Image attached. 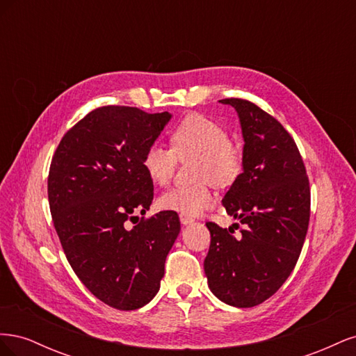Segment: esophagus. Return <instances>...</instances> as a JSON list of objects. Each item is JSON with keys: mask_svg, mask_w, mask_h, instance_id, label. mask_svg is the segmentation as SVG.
Instances as JSON below:
<instances>
[{"mask_svg": "<svg viewBox=\"0 0 356 356\" xmlns=\"http://www.w3.org/2000/svg\"><path fill=\"white\" fill-rule=\"evenodd\" d=\"M179 221L182 222V224H191L193 221H195V220H193L191 217H188V215H184V213H179Z\"/></svg>", "mask_w": 356, "mask_h": 356, "instance_id": "obj_1", "label": "esophagus"}]
</instances>
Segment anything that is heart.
<instances>
[{
  "label": "heart",
  "instance_id": "obj_1",
  "mask_svg": "<svg viewBox=\"0 0 356 356\" xmlns=\"http://www.w3.org/2000/svg\"><path fill=\"white\" fill-rule=\"evenodd\" d=\"M170 148L152 144L145 148L141 165L156 186H166L174 178L178 160L196 159L193 178L197 182L161 193L157 199L160 211L181 212L188 217L202 213L213 204L211 182L220 188L232 187L243 172L242 148L229 139L225 129L212 118L190 114L172 127Z\"/></svg>",
  "mask_w": 356,
  "mask_h": 356
}]
</instances>
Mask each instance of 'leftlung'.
<instances>
[{
	"instance_id": "left-lung-1",
	"label": "left lung",
	"mask_w": 356,
	"mask_h": 356,
	"mask_svg": "<svg viewBox=\"0 0 356 356\" xmlns=\"http://www.w3.org/2000/svg\"><path fill=\"white\" fill-rule=\"evenodd\" d=\"M241 118L243 172L222 199L241 236L207 222L211 245L204 275L212 293L234 307L261 305L294 270L310 218V187L294 138L251 101L221 99ZM239 227V224H233Z\"/></svg>"
}]
</instances>
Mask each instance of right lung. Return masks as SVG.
Listing matches in <instances>:
<instances>
[{"mask_svg": "<svg viewBox=\"0 0 356 356\" xmlns=\"http://www.w3.org/2000/svg\"><path fill=\"white\" fill-rule=\"evenodd\" d=\"M169 118L168 111L99 106L63 135L50 163L47 195L62 250L84 286L118 310L143 307L157 294L181 230L177 212L138 217L154 197L143 154Z\"/></svg>", "mask_w": 356, "mask_h": 356, "instance_id": "1", "label": "right lung"}]
</instances>
